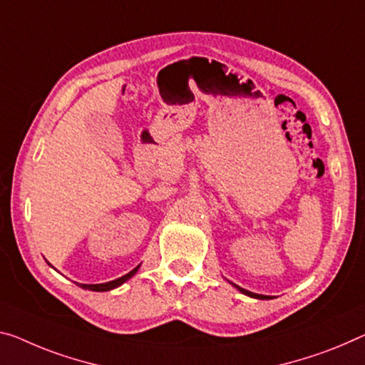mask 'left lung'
Returning a JSON list of instances; mask_svg holds the SVG:
<instances>
[{
  "label": "left lung",
  "instance_id": "1",
  "mask_svg": "<svg viewBox=\"0 0 365 365\" xmlns=\"http://www.w3.org/2000/svg\"><path fill=\"white\" fill-rule=\"evenodd\" d=\"M235 285V284H233ZM235 287H237L241 294H245V295H250V297H253V299H259V300H267V299H271V297H267V295H259V294H253V292H250V290H246V289H241V287H238V285H235Z\"/></svg>",
  "mask_w": 365,
  "mask_h": 365
}]
</instances>
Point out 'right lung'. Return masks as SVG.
<instances>
[{"mask_svg": "<svg viewBox=\"0 0 365 365\" xmlns=\"http://www.w3.org/2000/svg\"><path fill=\"white\" fill-rule=\"evenodd\" d=\"M138 267H140V264L135 269H132V271L128 272V274H125V276H122V277L115 279V280H110V282H106V284H80V287L88 289V290H93V292H108V290L119 287V285L124 284L125 280L130 279L133 274L138 271Z\"/></svg>", "mask_w": 365, "mask_h": 365, "instance_id": "add662e5", "label": "right lung"}]
</instances>
